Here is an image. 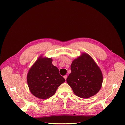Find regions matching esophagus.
<instances>
[{
  "label": "esophagus",
  "instance_id": "34e87169",
  "mask_svg": "<svg viewBox=\"0 0 125 125\" xmlns=\"http://www.w3.org/2000/svg\"><path fill=\"white\" fill-rule=\"evenodd\" d=\"M67 75H65V76H64V79H65V80H66V79H67Z\"/></svg>",
  "mask_w": 125,
  "mask_h": 125
}]
</instances>
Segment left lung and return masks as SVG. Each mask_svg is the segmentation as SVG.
I'll use <instances>...</instances> for the list:
<instances>
[{"label":"left lung","instance_id":"8db88e82","mask_svg":"<svg viewBox=\"0 0 125 125\" xmlns=\"http://www.w3.org/2000/svg\"><path fill=\"white\" fill-rule=\"evenodd\" d=\"M71 70L67 82L77 96L86 99L99 92L102 86L103 73L91 56L82 53L72 62Z\"/></svg>","mask_w":125,"mask_h":125}]
</instances>
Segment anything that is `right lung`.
<instances>
[{
	"label": "right lung",
	"instance_id": "obj_1",
	"mask_svg": "<svg viewBox=\"0 0 125 125\" xmlns=\"http://www.w3.org/2000/svg\"><path fill=\"white\" fill-rule=\"evenodd\" d=\"M52 62V58L40 56L28 72L29 89L31 94L39 99H46L52 96L58 87L65 81Z\"/></svg>",
	"mask_w": 125,
	"mask_h": 125
}]
</instances>
